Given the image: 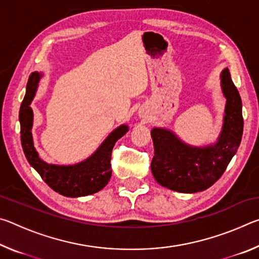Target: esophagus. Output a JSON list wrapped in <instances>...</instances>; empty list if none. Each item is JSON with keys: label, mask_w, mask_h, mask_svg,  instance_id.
Returning a JSON list of instances; mask_svg holds the SVG:
<instances>
[{"label": "esophagus", "mask_w": 259, "mask_h": 259, "mask_svg": "<svg viewBox=\"0 0 259 259\" xmlns=\"http://www.w3.org/2000/svg\"><path fill=\"white\" fill-rule=\"evenodd\" d=\"M142 116H144V114H142Z\"/></svg>", "instance_id": "1"}]
</instances>
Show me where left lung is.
<instances>
[{
    "label": "left lung",
    "instance_id": "1",
    "mask_svg": "<svg viewBox=\"0 0 259 259\" xmlns=\"http://www.w3.org/2000/svg\"><path fill=\"white\" fill-rule=\"evenodd\" d=\"M221 78L226 106L222 134L214 145L192 147L166 129L151 131L154 144L151 170L163 187L182 193L207 190L222 177L238 151L243 133L242 102L229 68Z\"/></svg>",
    "mask_w": 259,
    "mask_h": 259
}]
</instances>
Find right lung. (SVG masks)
Returning a JSON list of instances; mask_svg holds the SVG:
<instances>
[{
    "instance_id": "right-lung-1",
    "label": "right lung",
    "mask_w": 259,
    "mask_h": 259,
    "mask_svg": "<svg viewBox=\"0 0 259 259\" xmlns=\"http://www.w3.org/2000/svg\"><path fill=\"white\" fill-rule=\"evenodd\" d=\"M40 74L34 72L29 75L26 95L19 111L20 139L25 156L29 164L40 174L41 178L55 192L68 198L87 196L99 192L107 185L112 176V150L117 140L128 131V126L121 125L105 139L95 154L89 159L74 165L48 164L42 161L35 150L32 138L33 111L30 108Z\"/></svg>"
}]
</instances>
